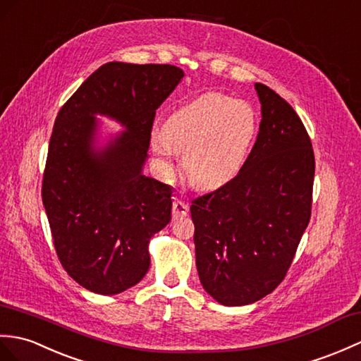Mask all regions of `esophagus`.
Instances as JSON below:
<instances>
[{
  "instance_id": "esophagus-1",
  "label": "esophagus",
  "mask_w": 361,
  "mask_h": 361,
  "mask_svg": "<svg viewBox=\"0 0 361 361\" xmlns=\"http://www.w3.org/2000/svg\"><path fill=\"white\" fill-rule=\"evenodd\" d=\"M188 204H184L183 201L180 200H175L172 203V216L175 220L180 219V216H186L188 215Z\"/></svg>"
}]
</instances>
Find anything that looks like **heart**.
I'll use <instances>...</instances> for the list:
<instances>
[{
  "instance_id": "heart-1",
  "label": "heart",
  "mask_w": 361,
  "mask_h": 361,
  "mask_svg": "<svg viewBox=\"0 0 361 361\" xmlns=\"http://www.w3.org/2000/svg\"><path fill=\"white\" fill-rule=\"evenodd\" d=\"M258 132L255 109L238 98L211 92L183 104L152 133L150 145L163 166L184 152L188 178L200 188L228 183L246 164Z\"/></svg>"
}]
</instances>
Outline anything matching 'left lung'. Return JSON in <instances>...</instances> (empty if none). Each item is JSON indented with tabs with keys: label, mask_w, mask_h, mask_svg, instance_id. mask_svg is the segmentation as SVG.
I'll return each mask as SVG.
<instances>
[{
	"label": "left lung",
	"mask_w": 361,
	"mask_h": 361,
	"mask_svg": "<svg viewBox=\"0 0 361 361\" xmlns=\"http://www.w3.org/2000/svg\"><path fill=\"white\" fill-rule=\"evenodd\" d=\"M262 123L243 169L192 200L200 281L224 306L254 303L284 280L311 219L315 157L292 106L257 82Z\"/></svg>",
	"instance_id": "obj_1"
}]
</instances>
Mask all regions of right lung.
Wrapping results in <instances>:
<instances>
[{
	"instance_id": "add662e5",
	"label": "right lung",
	"mask_w": 361,
	"mask_h": 361,
	"mask_svg": "<svg viewBox=\"0 0 361 361\" xmlns=\"http://www.w3.org/2000/svg\"><path fill=\"white\" fill-rule=\"evenodd\" d=\"M184 77L171 64L107 63L56 115L43 173V204L64 271L95 294L114 295L146 275L147 245L171 221L172 189L142 175L157 109ZM128 131L91 150L93 115Z\"/></svg>"
}]
</instances>
